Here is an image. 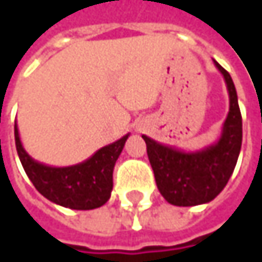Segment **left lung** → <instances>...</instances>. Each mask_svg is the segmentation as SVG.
<instances>
[{"instance_id": "8db88e82", "label": "left lung", "mask_w": 262, "mask_h": 262, "mask_svg": "<svg viewBox=\"0 0 262 262\" xmlns=\"http://www.w3.org/2000/svg\"><path fill=\"white\" fill-rule=\"evenodd\" d=\"M229 92V112L217 142L195 151H183L142 135L155 179L162 197L174 206H195L214 200L234 173L241 150L243 121L235 84L214 60Z\"/></svg>"}]
</instances>
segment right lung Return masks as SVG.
Returning a JSON list of instances; mask_svg holds the SVG:
<instances>
[{
    "instance_id": "add662e5",
    "label": "right lung",
    "mask_w": 262,
    "mask_h": 262,
    "mask_svg": "<svg viewBox=\"0 0 262 262\" xmlns=\"http://www.w3.org/2000/svg\"><path fill=\"white\" fill-rule=\"evenodd\" d=\"M129 133L101 147L86 161L70 167H51L34 161L23 147L15 123L18 156L34 188L50 202L70 209H95L103 206L112 192V174Z\"/></svg>"
}]
</instances>
